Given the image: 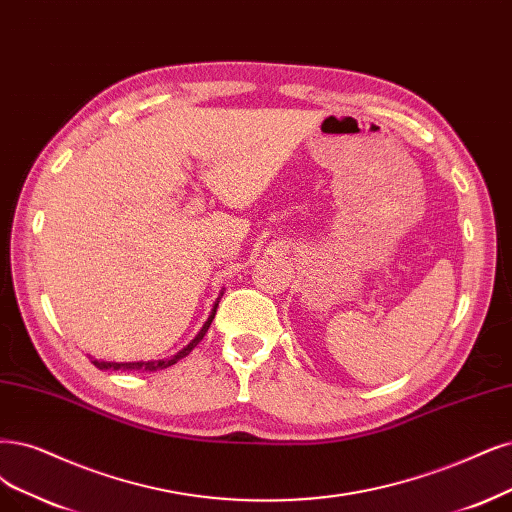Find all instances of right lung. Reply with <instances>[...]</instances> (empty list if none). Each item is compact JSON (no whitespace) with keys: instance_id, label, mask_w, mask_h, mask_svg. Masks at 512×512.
Segmentation results:
<instances>
[{"instance_id":"right-lung-1","label":"right lung","mask_w":512,"mask_h":512,"mask_svg":"<svg viewBox=\"0 0 512 512\" xmlns=\"http://www.w3.org/2000/svg\"><path fill=\"white\" fill-rule=\"evenodd\" d=\"M223 295V293H221ZM221 299V297H219ZM219 299L215 301V306H213V312H211V316L206 318V323L202 325V329H200V333L192 339V342H189L183 350H179L175 356H170V358H162V361H139V363H107V361H92V365L94 367H99V369H113V371H139V373H154V371H162V369H166V367H170V365H175L177 361H181V358H185L189 352H192L200 342H202V337L206 335V331H208V327H211V323H213V318H215V314H217V306H219Z\"/></svg>"}]
</instances>
